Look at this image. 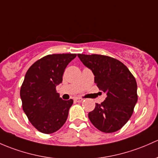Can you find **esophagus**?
I'll use <instances>...</instances> for the list:
<instances>
[{"instance_id": "esophagus-1", "label": "esophagus", "mask_w": 158, "mask_h": 158, "mask_svg": "<svg viewBox=\"0 0 158 158\" xmlns=\"http://www.w3.org/2000/svg\"><path fill=\"white\" fill-rule=\"evenodd\" d=\"M74 100H75V101H76V102H82V101H83V99L81 98H76Z\"/></svg>"}]
</instances>
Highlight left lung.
Returning <instances> with one entry per match:
<instances>
[{"instance_id":"8db88e82","label":"left lung","mask_w":158,"mask_h":158,"mask_svg":"<svg viewBox=\"0 0 158 158\" xmlns=\"http://www.w3.org/2000/svg\"><path fill=\"white\" fill-rule=\"evenodd\" d=\"M85 66L92 71L94 82L107 98L89 113L98 129L106 133L119 130L130 119L138 101L137 83L122 62L100 54H78Z\"/></svg>"}]
</instances>
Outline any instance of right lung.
<instances>
[{
	"instance_id": "1",
	"label": "right lung",
	"mask_w": 158,
	"mask_h": 158,
	"mask_svg": "<svg viewBox=\"0 0 158 158\" xmlns=\"http://www.w3.org/2000/svg\"><path fill=\"white\" fill-rule=\"evenodd\" d=\"M76 57V54H49L26 72L20 89L23 109L33 127L42 133L55 132L67 119L73 100H63L56 86L62 82L66 66Z\"/></svg>"
}]
</instances>
